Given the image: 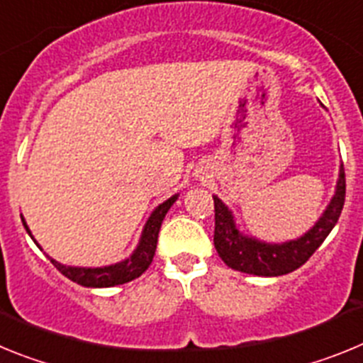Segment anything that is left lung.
Masks as SVG:
<instances>
[{
  "label": "left lung",
  "mask_w": 363,
  "mask_h": 363,
  "mask_svg": "<svg viewBox=\"0 0 363 363\" xmlns=\"http://www.w3.org/2000/svg\"><path fill=\"white\" fill-rule=\"evenodd\" d=\"M214 198V247L227 267L255 277H281L296 271L329 236L338 221L345 201L344 163L340 165L335 194L322 216L300 238L281 243L264 242L240 230L233 211L218 196Z\"/></svg>",
  "instance_id": "obj_1"
}]
</instances>
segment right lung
<instances>
[{
    "instance_id": "obj_1",
    "label": "right lung",
    "mask_w": 363,
    "mask_h": 363,
    "mask_svg": "<svg viewBox=\"0 0 363 363\" xmlns=\"http://www.w3.org/2000/svg\"><path fill=\"white\" fill-rule=\"evenodd\" d=\"M179 194H174L169 200H165L163 203H160L156 209L150 213L149 220L145 221L143 225L142 236H140V242H138L136 249L133 251V255L129 258L121 259V262H116V264L104 265V267H74V265H65L57 259L50 258L47 255V258L52 262L54 267L62 272L63 277H67L69 280H72L74 284L83 285V287H91V289H101V287H114V285L127 284V281H133L134 278L142 277L143 272L149 269V265L152 264L154 252H156V245H158V233L160 227H162V221L165 218V214L169 213V209L172 207L176 200H178ZM21 221H23L25 230L28 233L32 240L30 229H28L27 221L21 216ZM38 247L40 243L34 240ZM41 249V247H40Z\"/></svg>"
}]
</instances>
